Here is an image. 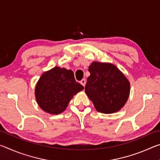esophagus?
I'll return each mask as SVG.
<instances>
[{
	"mask_svg": "<svg viewBox=\"0 0 160 160\" xmlns=\"http://www.w3.org/2000/svg\"><path fill=\"white\" fill-rule=\"evenodd\" d=\"M80 84L82 85L83 87L85 86V84H86V80L85 79H82V80L80 81Z\"/></svg>",
	"mask_w": 160,
	"mask_h": 160,
	"instance_id": "esophagus-1",
	"label": "esophagus"
}]
</instances>
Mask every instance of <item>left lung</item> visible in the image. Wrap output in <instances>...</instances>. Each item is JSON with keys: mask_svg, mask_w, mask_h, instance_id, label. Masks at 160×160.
Returning <instances> with one entry per match:
<instances>
[{"mask_svg": "<svg viewBox=\"0 0 160 160\" xmlns=\"http://www.w3.org/2000/svg\"><path fill=\"white\" fill-rule=\"evenodd\" d=\"M85 93L97 112L113 113L120 111L128 100L129 80L115 65L94 61L89 66Z\"/></svg>", "mask_w": 160, "mask_h": 160, "instance_id": "obj_1", "label": "left lung"}]
</instances>
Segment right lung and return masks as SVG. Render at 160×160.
I'll return each mask as SVG.
<instances>
[{
  "instance_id": "right-lung-1",
  "label": "right lung",
  "mask_w": 160,
  "mask_h": 160,
  "mask_svg": "<svg viewBox=\"0 0 160 160\" xmlns=\"http://www.w3.org/2000/svg\"><path fill=\"white\" fill-rule=\"evenodd\" d=\"M83 89L75 81L71 70L56 66L41 75L35 87V98L44 112L59 114L66 109L73 96Z\"/></svg>"
}]
</instances>
